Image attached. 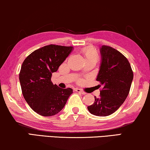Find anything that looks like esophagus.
<instances>
[{"label": "esophagus", "instance_id": "1", "mask_svg": "<svg viewBox=\"0 0 150 150\" xmlns=\"http://www.w3.org/2000/svg\"><path fill=\"white\" fill-rule=\"evenodd\" d=\"M75 91L77 92H79V93L81 94H86V92H83V90H82L81 89H80V88H76Z\"/></svg>", "mask_w": 150, "mask_h": 150}]
</instances>
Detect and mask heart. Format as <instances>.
Masks as SVG:
<instances>
[{"instance_id":"obj_1","label":"heart","mask_w":150,"mask_h":150,"mask_svg":"<svg viewBox=\"0 0 150 150\" xmlns=\"http://www.w3.org/2000/svg\"><path fill=\"white\" fill-rule=\"evenodd\" d=\"M82 53L85 56L86 60L88 59H95L98 60V53L93 47H88L82 50Z\"/></svg>"}]
</instances>
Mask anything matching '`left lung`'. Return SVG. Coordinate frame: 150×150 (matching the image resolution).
Instances as JSON below:
<instances>
[{
	"instance_id": "left-lung-1",
	"label": "left lung",
	"mask_w": 150,
	"mask_h": 150,
	"mask_svg": "<svg viewBox=\"0 0 150 150\" xmlns=\"http://www.w3.org/2000/svg\"><path fill=\"white\" fill-rule=\"evenodd\" d=\"M102 62L96 81L100 82V96H94L88 111L97 116H108L117 111L129 94L133 72L128 59L108 45L100 49Z\"/></svg>"
}]
</instances>
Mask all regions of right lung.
<instances>
[{
    "label": "right lung",
    "instance_id": "obj_1",
    "mask_svg": "<svg viewBox=\"0 0 150 150\" xmlns=\"http://www.w3.org/2000/svg\"><path fill=\"white\" fill-rule=\"evenodd\" d=\"M72 50V46L45 45L32 52L22 63L19 74L22 94L31 109L42 116L58 113L73 93L71 88L62 89L51 80L52 73Z\"/></svg>",
    "mask_w": 150,
    "mask_h": 150
}]
</instances>
